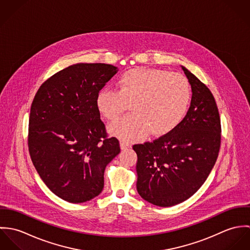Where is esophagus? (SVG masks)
Instances as JSON below:
<instances>
[{
  "label": "esophagus",
  "mask_w": 250,
  "mask_h": 250,
  "mask_svg": "<svg viewBox=\"0 0 250 250\" xmlns=\"http://www.w3.org/2000/svg\"><path fill=\"white\" fill-rule=\"evenodd\" d=\"M130 147H131V144L125 143V142H120V148H121V150H126V149H128Z\"/></svg>",
  "instance_id": "1"
}]
</instances>
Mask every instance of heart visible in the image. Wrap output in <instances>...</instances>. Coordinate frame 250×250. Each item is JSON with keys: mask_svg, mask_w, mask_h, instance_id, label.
Segmentation results:
<instances>
[{"mask_svg": "<svg viewBox=\"0 0 250 250\" xmlns=\"http://www.w3.org/2000/svg\"><path fill=\"white\" fill-rule=\"evenodd\" d=\"M117 90L103 88L96 97L99 112L116 121L131 104L132 114L109 126V133L124 142L143 139L148 133L164 136L178 126L191 99L190 83L177 73L135 68L117 80Z\"/></svg>", "mask_w": 250, "mask_h": 250, "instance_id": "1", "label": "heart"}]
</instances>
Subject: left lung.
<instances>
[{"mask_svg":"<svg viewBox=\"0 0 250 250\" xmlns=\"http://www.w3.org/2000/svg\"><path fill=\"white\" fill-rule=\"evenodd\" d=\"M182 68L192 89L187 115L171 132L133 146L138 155V192L160 207L177 205L193 195L208 178L220 148L221 124L214 95Z\"/></svg>","mask_w":250,"mask_h":250,"instance_id":"left-lung-1","label":"left lung"}]
</instances>
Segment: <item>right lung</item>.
Masks as SVG:
<instances>
[{
  "label": "right lung",
  "instance_id": "1",
  "mask_svg": "<svg viewBox=\"0 0 250 250\" xmlns=\"http://www.w3.org/2000/svg\"><path fill=\"white\" fill-rule=\"evenodd\" d=\"M118 71L105 63H77L54 74L32 103L28 146L45 185L70 203L99 195L107 164L120 153L96 106L98 92Z\"/></svg>",
  "mask_w": 250,
  "mask_h": 250
}]
</instances>
